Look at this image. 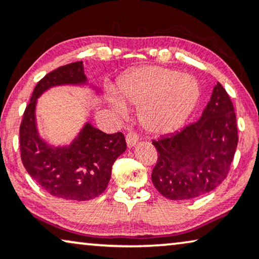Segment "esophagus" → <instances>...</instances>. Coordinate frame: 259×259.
<instances>
[{
  "label": "esophagus",
  "mask_w": 259,
  "mask_h": 259,
  "mask_svg": "<svg viewBox=\"0 0 259 259\" xmlns=\"http://www.w3.org/2000/svg\"><path fill=\"white\" fill-rule=\"evenodd\" d=\"M125 141H126V145H128L129 148H133L134 145H136V143L138 142L137 134L134 133V131H130V133L126 134Z\"/></svg>",
  "instance_id": "1"
}]
</instances>
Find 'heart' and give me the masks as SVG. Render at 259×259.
<instances>
[{
    "label": "heart",
    "instance_id": "b5f03b06",
    "mask_svg": "<svg viewBox=\"0 0 259 259\" xmlns=\"http://www.w3.org/2000/svg\"><path fill=\"white\" fill-rule=\"evenodd\" d=\"M199 85L194 76L172 69L147 65L134 69L118 83L115 110L125 112V105L138 107L141 125L150 134L165 135L177 130L199 100Z\"/></svg>",
    "mask_w": 259,
    "mask_h": 259
}]
</instances>
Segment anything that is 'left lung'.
I'll return each mask as SVG.
<instances>
[{
	"instance_id": "8db88e82",
	"label": "left lung",
	"mask_w": 259,
	"mask_h": 259,
	"mask_svg": "<svg viewBox=\"0 0 259 259\" xmlns=\"http://www.w3.org/2000/svg\"><path fill=\"white\" fill-rule=\"evenodd\" d=\"M238 143L234 104L223 85H214L197 122L152 141L158 154L155 188L169 199L197 198L227 178Z\"/></svg>"
}]
</instances>
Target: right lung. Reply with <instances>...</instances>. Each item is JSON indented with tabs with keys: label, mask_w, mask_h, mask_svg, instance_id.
<instances>
[{
	"label": "right lung",
	"mask_w": 259,
	"mask_h": 259,
	"mask_svg": "<svg viewBox=\"0 0 259 259\" xmlns=\"http://www.w3.org/2000/svg\"><path fill=\"white\" fill-rule=\"evenodd\" d=\"M85 82L82 61L47 74L36 84L20 125L21 159L25 170L43 190L69 201L98 197L108 187L112 164L126 149L122 133L105 134L90 123L68 147H53L38 136L35 117L37 98L52 87Z\"/></svg>",
	"instance_id": "1"
}]
</instances>
